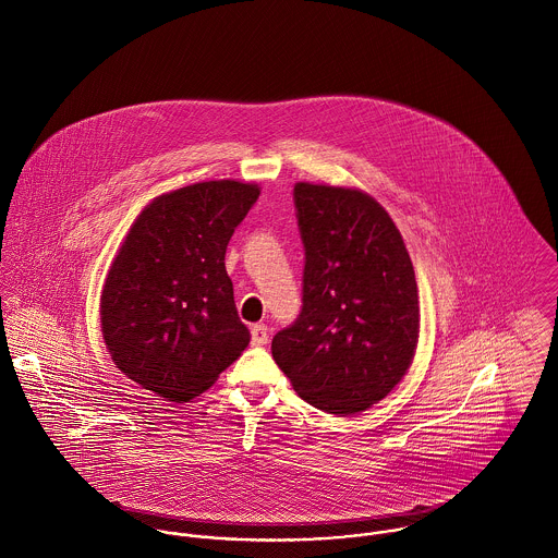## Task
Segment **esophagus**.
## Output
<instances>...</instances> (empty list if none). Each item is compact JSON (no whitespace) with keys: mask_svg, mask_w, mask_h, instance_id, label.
Instances as JSON below:
<instances>
[{"mask_svg":"<svg viewBox=\"0 0 558 558\" xmlns=\"http://www.w3.org/2000/svg\"><path fill=\"white\" fill-rule=\"evenodd\" d=\"M269 341V330L265 324H254L252 326V343L254 345H265Z\"/></svg>","mask_w":558,"mask_h":558,"instance_id":"obj_1","label":"esophagus"}]
</instances>
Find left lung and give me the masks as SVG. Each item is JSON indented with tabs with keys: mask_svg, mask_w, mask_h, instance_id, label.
I'll return each mask as SVG.
<instances>
[{
	"mask_svg": "<svg viewBox=\"0 0 558 558\" xmlns=\"http://www.w3.org/2000/svg\"><path fill=\"white\" fill-rule=\"evenodd\" d=\"M302 313L271 354L302 400L354 415L387 398L420 339L415 269L389 213L350 186L298 182Z\"/></svg>",
	"mask_w": 558,
	"mask_h": 558,
	"instance_id": "8db88e82",
	"label": "left lung"
}]
</instances>
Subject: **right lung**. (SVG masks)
I'll return each mask as SVG.
<instances>
[{
  "label": "right lung",
  "mask_w": 558,
  "mask_h": 558,
  "mask_svg": "<svg viewBox=\"0 0 558 558\" xmlns=\"http://www.w3.org/2000/svg\"><path fill=\"white\" fill-rule=\"evenodd\" d=\"M258 184L208 180L162 193L130 226L104 282L101 335L112 363L169 402L215 385L250 343L226 247Z\"/></svg>",
  "instance_id": "1"
}]
</instances>
